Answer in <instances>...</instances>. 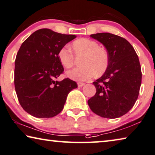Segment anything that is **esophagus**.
Returning <instances> with one entry per match:
<instances>
[{
    "instance_id": "1",
    "label": "esophagus",
    "mask_w": 155,
    "mask_h": 155,
    "mask_svg": "<svg viewBox=\"0 0 155 155\" xmlns=\"http://www.w3.org/2000/svg\"><path fill=\"white\" fill-rule=\"evenodd\" d=\"M77 85H78V87H83V85H85V83H81V82H78L77 83Z\"/></svg>"
}]
</instances>
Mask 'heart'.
Segmentation results:
<instances>
[{"instance_id": "obj_1", "label": "heart", "mask_w": 155, "mask_h": 155, "mask_svg": "<svg viewBox=\"0 0 155 155\" xmlns=\"http://www.w3.org/2000/svg\"><path fill=\"white\" fill-rule=\"evenodd\" d=\"M75 55H84L81 61L82 67L75 68L66 72L68 78L78 81L90 80L97 74H101L106 70L108 64V56L106 51L99 47L96 41L87 38L75 41L72 45ZM58 58L65 68H70L74 64V56L67 47L61 48Z\"/></svg>"}]
</instances>
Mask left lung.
<instances>
[{
    "label": "left lung",
    "instance_id": "obj_1",
    "mask_svg": "<svg viewBox=\"0 0 155 155\" xmlns=\"http://www.w3.org/2000/svg\"><path fill=\"white\" fill-rule=\"evenodd\" d=\"M106 48L108 64L101 77L93 82L97 92L87 101L99 116L115 119L131 110L138 98L141 68L138 56L126 39L110 33L91 34Z\"/></svg>",
    "mask_w": 155,
    "mask_h": 155
}]
</instances>
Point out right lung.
Listing matches in <instances>:
<instances>
[{
	"instance_id": "add662e5",
	"label": "right lung",
	"mask_w": 155,
	"mask_h": 155,
	"mask_svg": "<svg viewBox=\"0 0 155 155\" xmlns=\"http://www.w3.org/2000/svg\"><path fill=\"white\" fill-rule=\"evenodd\" d=\"M76 37L41 29L22 43L15 60L14 85L21 105L31 116L55 117L62 111L70 91L77 87L68 78L56 81L64 70L58 51Z\"/></svg>"
}]
</instances>
